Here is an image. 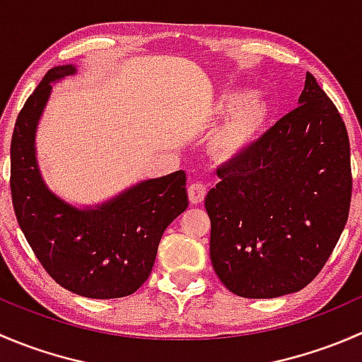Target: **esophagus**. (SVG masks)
Segmentation results:
<instances>
[{"mask_svg": "<svg viewBox=\"0 0 362 362\" xmlns=\"http://www.w3.org/2000/svg\"><path fill=\"white\" fill-rule=\"evenodd\" d=\"M187 194H189V202L192 204H199L206 196V185L203 182H192L187 189Z\"/></svg>", "mask_w": 362, "mask_h": 362, "instance_id": "1", "label": "esophagus"}]
</instances>
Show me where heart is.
<instances>
[{
  "mask_svg": "<svg viewBox=\"0 0 362 362\" xmlns=\"http://www.w3.org/2000/svg\"><path fill=\"white\" fill-rule=\"evenodd\" d=\"M215 110L218 113L231 112L217 136L218 151L226 156H235L249 147L269 117L268 101L261 96H249L245 90L222 94Z\"/></svg>",
  "mask_w": 362,
  "mask_h": 362,
  "instance_id": "b5f03b06",
  "label": "heart"
}]
</instances>
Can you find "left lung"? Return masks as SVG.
<instances>
[{
  "label": "left lung",
  "instance_id": "left-lung-1",
  "mask_svg": "<svg viewBox=\"0 0 362 362\" xmlns=\"http://www.w3.org/2000/svg\"><path fill=\"white\" fill-rule=\"evenodd\" d=\"M294 110L217 170L204 198L210 259L233 294L279 298L320 273L346 224L350 144L338 108L306 73Z\"/></svg>",
  "mask_w": 362,
  "mask_h": 362
}]
</instances>
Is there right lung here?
Segmentation results:
<instances>
[{
    "label": "right lung",
    "instance_id": "1",
    "mask_svg": "<svg viewBox=\"0 0 362 362\" xmlns=\"http://www.w3.org/2000/svg\"><path fill=\"white\" fill-rule=\"evenodd\" d=\"M52 68L17 117L10 145L13 211L40 264L64 289L94 299L124 298L148 279L164 229L187 208L185 173L141 182L96 210H76L43 184L35 129L52 86L71 75Z\"/></svg>",
    "mask_w": 362,
    "mask_h": 362
}]
</instances>
